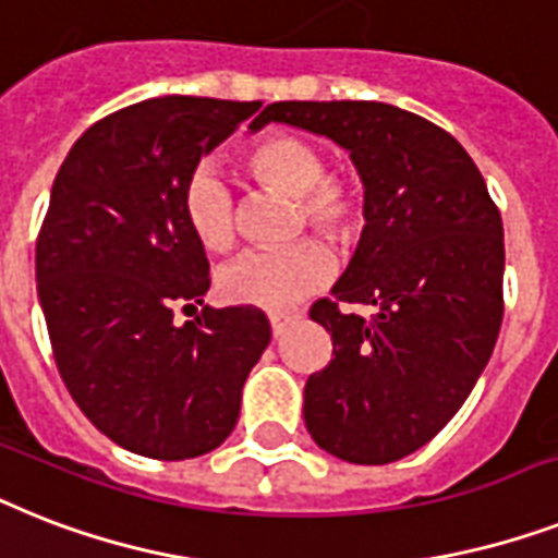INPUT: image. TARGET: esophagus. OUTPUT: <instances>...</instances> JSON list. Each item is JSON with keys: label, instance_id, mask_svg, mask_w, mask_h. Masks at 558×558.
<instances>
[{"label": "esophagus", "instance_id": "obj_1", "mask_svg": "<svg viewBox=\"0 0 558 558\" xmlns=\"http://www.w3.org/2000/svg\"><path fill=\"white\" fill-rule=\"evenodd\" d=\"M301 318V315H287V312H271L269 315V326H271V335L280 338V335L287 332V326L294 324V320Z\"/></svg>", "mask_w": 558, "mask_h": 558}]
</instances>
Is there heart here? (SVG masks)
Masks as SVG:
<instances>
[{
    "label": "heart",
    "instance_id": "obj_1",
    "mask_svg": "<svg viewBox=\"0 0 558 558\" xmlns=\"http://www.w3.org/2000/svg\"><path fill=\"white\" fill-rule=\"evenodd\" d=\"M243 171L255 183L289 194L294 201L292 229L306 226L338 243H352L364 232L366 197L355 177L324 171V154L310 140L269 134L243 151ZM183 220L206 252L223 255L238 240L234 194L226 177L201 162L185 177L180 194ZM335 275V255L324 240L303 238L278 252H246L217 271V294L234 306L287 310L318 292Z\"/></svg>",
    "mask_w": 558,
    "mask_h": 558
}]
</instances>
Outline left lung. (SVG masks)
<instances>
[{
  "instance_id": "left-lung-1",
  "label": "left lung",
  "mask_w": 558,
  "mask_h": 558,
  "mask_svg": "<svg viewBox=\"0 0 558 558\" xmlns=\"http://www.w3.org/2000/svg\"><path fill=\"white\" fill-rule=\"evenodd\" d=\"M264 117L347 148L364 180L355 255L335 301L310 310L332 335V361L303 387L306 429L352 464L404 459L459 412L493 355L505 315L499 208L459 140L404 108L271 102Z\"/></svg>"
}]
</instances>
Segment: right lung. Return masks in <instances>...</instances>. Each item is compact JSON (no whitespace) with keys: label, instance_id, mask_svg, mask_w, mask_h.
I'll return each instance as SVG.
<instances>
[{"label":"right lung","instance_id":"1","mask_svg":"<svg viewBox=\"0 0 558 558\" xmlns=\"http://www.w3.org/2000/svg\"><path fill=\"white\" fill-rule=\"evenodd\" d=\"M260 102L154 97L94 122L68 151L36 240V289L53 361L76 407L125 450L197 459L229 438L240 392L269 347L255 306L174 324L208 292L206 248L180 194L203 154Z\"/></svg>","mask_w":558,"mask_h":558}]
</instances>
